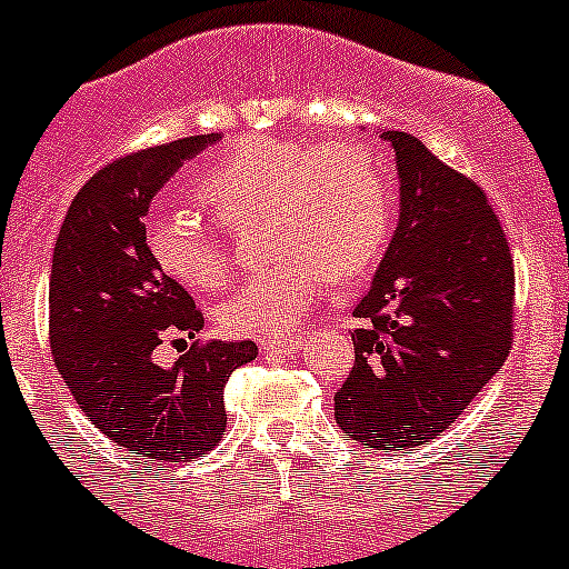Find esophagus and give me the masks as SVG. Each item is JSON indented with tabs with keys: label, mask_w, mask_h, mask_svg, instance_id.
Returning a JSON list of instances; mask_svg holds the SVG:
<instances>
[{
	"label": "esophagus",
	"mask_w": 569,
	"mask_h": 569,
	"mask_svg": "<svg viewBox=\"0 0 569 569\" xmlns=\"http://www.w3.org/2000/svg\"><path fill=\"white\" fill-rule=\"evenodd\" d=\"M259 347H262L264 352H279V356H290V352H296V349L301 347V341L296 336L264 338V341H259Z\"/></svg>",
	"instance_id": "obj_1"
}]
</instances>
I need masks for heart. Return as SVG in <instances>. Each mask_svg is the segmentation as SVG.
Returning <instances> with one entry per match:
<instances>
[{
	"instance_id": "obj_1",
	"label": "heart",
	"mask_w": 569,
	"mask_h": 569,
	"mask_svg": "<svg viewBox=\"0 0 569 569\" xmlns=\"http://www.w3.org/2000/svg\"><path fill=\"white\" fill-rule=\"evenodd\" d=\"M197 191L226 226L262 220L264 248L276 257L222 307L233 336L293 332L327 281L352 279L372 264L392 217L383 169L358 143L244 138L208 166ZM149 250L186 288L226 284V250L191 211L160 217L149 228Z\"/></svg>"
}]
</instances>
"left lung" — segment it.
<instances>
[{
  "label": "left lung",
  "mask_w": 569,
  "mask_h": 569,
  "mask_svg": "<svg viewBox=\"0 0 569 569\" xmlns=\"http://www.w3.org/2000/svg\"><path fill=\"white\" fill-rule=\"evenodd\" d=\"M400 182L398 228L356 307V367L336 420L375 451H411L455 423L502 369L513 332V259L477 182L420 138L380 129Z\"/></svg>",
  "instance_id": "8db88e82"
}]
</instances>
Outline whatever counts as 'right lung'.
Listing matches in <instances>:
<instances>
[{
    "label": "right lung",
    "instance_id": "1",
    "mask_svg": "<svg viewBox=\"0 0 569 569\" xmlns=\"http://www.w3.org/2000/svg\"><path fill=\"white\" fill-rule=\"evenodd\" d=\"M220 138L194 134L114 160L78 191L56 239V367L92 426L146 462L211 451L226 431V380L259 356L253 341H208L171 367L154 361L166 338L202 330V312L152 257L146 213L169 177Z\"/></svg>",
    "mask_w": 569,
    "mask_h": 569
}]
</instances>
